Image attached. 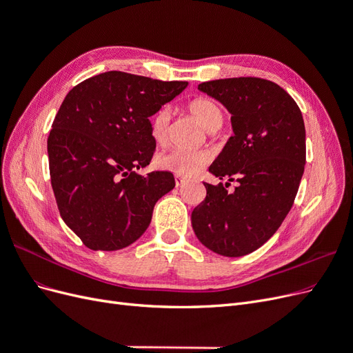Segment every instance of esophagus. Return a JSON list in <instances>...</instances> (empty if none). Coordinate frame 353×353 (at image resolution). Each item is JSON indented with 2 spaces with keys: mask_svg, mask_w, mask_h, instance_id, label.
Here are the masks:
<instances>
[{
  "mask_svg": "<svg viewBox=\"0 0 353 353\" xmlns=\"http://www.w3.org/2000/svg\"><path fill=\"white\" fill-rule=\"evenodd\" d=\"M175 183H176V187H183L187 183V179L181 175H175Z\"/></svg>",
  "mask_w": 353,
  "mask_h": 353,
  "instance_id": "1",
  "label": "esophagus"
}]
</instances>
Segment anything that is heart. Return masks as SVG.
<instances>
[{
    "instance_id": "b5f03b06",
    "label": "heart",
    "mask_w": 353,
    "mask_h": 353,
    "mask_svg": "<svg viewBox=\"0 0 353 353\" xmlns=\"http://www.w3.org/2000/svg\"><path fill=\"white\" fill-rule=\"evenodd\" d=\"M188 112L196 117V121L208 131H213L222 123V110L219 105L206 97H199L188 103ZM170 114L168 109L157 110L150 121V134L154 143L165 144L168 140V128H169ZM210 153L205 150L187 152V150H170L165 154H160L156 163L160 169L169 170L175 175L181 176H194L200 170L210 162Z\"/></svg>"
}]
</instances>
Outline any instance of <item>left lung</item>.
Listing matches in <instances>:
<instances>
[{
    "label": "left lung",
    "instance_id": "8db88e82",
    "mask_svg": "<svg viewBox=\"0 0 353 353\" xmlns=\"http://www.w3.org/2000/svg\"><path fill=\"white\" fill-rule=\"evenodd\" d=\"M199 91L230 112L234 135L209 168L228 183H205L206 199L191 213V225L209 250L239 258L268 241L293 206L306 162L303 117L290 95L266 79H216ZM234 179L239 185L228 194Z\"/></svg>",
    "mask_w": 353,
    "mask_h": 353
}]
</instances>
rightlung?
I'll list each match as a JSON object with an SVG mask.
<instances>
[{
  "mask_svg": "<svg viewBox=\"0 0 353 353\" xmlns=\"http://www.w3.org/2000/svg\"><path fill=\"white\" fill-rule=\"evenodd\" d=\"M188 82L110 70L72 88L47 141L60 216L91 250H121L150 225L157 200L175 187L170 172L137 174L156 143L150 119Z\"/></svg>",
  "mask_w": 353,
  "mask_h": 353,
  "instance_id": "add662e5",
  "label": "right lung"
}]
</instances>
